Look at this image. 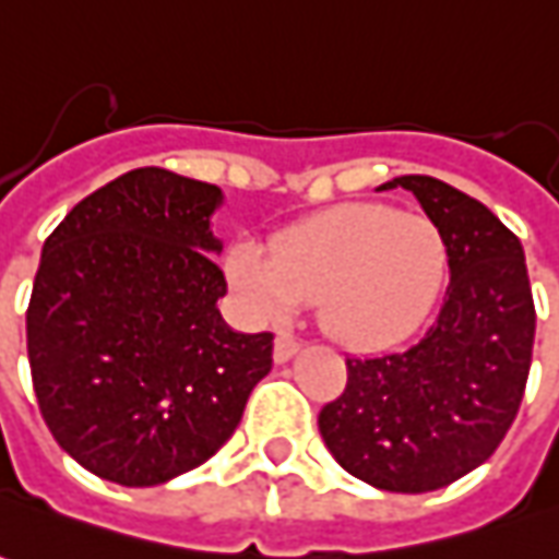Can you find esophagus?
<instances>
[{
  "mask_svg": "<svg viewBox=\"0 0 559 559\" xmlns=\"http://www.w3.org/2000/svg\"><path fill=\"white\" fill-rule=\"evenodd\" d=\"M296 352H299V340L281 333L278 340H275V360H278V364H287V360L294 358Z\"/></svg>",
  "mask_w": 559,
  "mask_h": 559,
  "instance_id": "esophagus-1",
  "label": "esophagus"
}]
</instances>
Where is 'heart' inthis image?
<instances>
[{"label":"heart","mask_w":559,"mask_h":559,"mask_svg":"<svg viewBox=\"0 0 559 559\" xmlns=\"http://www.w3.org/2000/svg\"><path fill=\"white\" fill-rule=\"evenodd\" d=\"M238 294L260 318L318 302L330 336L355 348L389 345L419 328L447 275L440 229L385 204H345L229 253Z\"/></svg>","instance_id":"heart-1"}]
</instances>
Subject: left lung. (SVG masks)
I'll return each mask as SVG.
<instances>
[{
  "mask_svg": "<svg viewBox=\"0 0 559 559\" xmlns=\"http://www.w3.org/2000/svg\"><path fill=\"white\" fill-rule=\"evenodd\" d=\"M407 189L447 245L450 287L416 343L348 358L345 391L318 416L348 474L389 492H431L484 465L518 416L533 364L535 306L514 231L443 180Z\"/></svg>",
  "mask_w": 559,
  "mask_h": 559,
  "instance_id": "1",
  "label": "left lung"
}]
</instances>
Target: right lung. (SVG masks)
Masks as SVG:
<instances>
[{
	"label": "right lung",
	"mask_w": 559,
	"mask_h": 559,
	"mask_svg": "<svg viewBox=\"0 0 559 559\" xmlns=\"http://www.w3.org/2000/svg\"><path fill=\"white\" fill-rule=\"evenodd\" d=\"M223 192L136 168L82 199L41 248L26 355L63 453L121 487L199 468L272 370V333H235L211 216Z\"/></svg>",
	"instance_id": "right-lung-1"
}]
</instances>
